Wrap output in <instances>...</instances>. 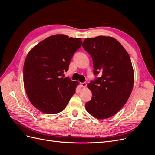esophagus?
Returning <instances> with one entry per match:
<instances>
[{
  "instance_id": "esophagus-1",
  "label": "esophagus",
  "mask_w": 155,
  "mask_h": 155,
  "mask_svg": "<svg viewBox=\"0 0 155 155\" xmlns=\"http://www.w3.org/2000/svg\"><path fill=\"white\" fill-rule=\"evenodd\" d=\"M81 86L82 87H85L87 86V83L86 82H83V83H81Z\"/></svg>"
}]
</instances>
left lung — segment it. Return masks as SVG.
Returning <instances> with one entry per match:
<instances>
[{"mask_svg": "<svg viewBox=\"0 0 155 155\" xmlns=\"http://www.w3.org/2000/svg\"><path fill=\"white\" fill-rule=\"evenodd\" d=\"M83 48L91 55L94 75L88 84L91 100L85 104L88 113L98 119L110 118L125 104L132 92L134 72L128 53L113 37L85 39Z\"/></svg>", "mask_w": 155, "mask_h": 155, "instance_id": "obj_1", "label": "left lung"}]
</instances>
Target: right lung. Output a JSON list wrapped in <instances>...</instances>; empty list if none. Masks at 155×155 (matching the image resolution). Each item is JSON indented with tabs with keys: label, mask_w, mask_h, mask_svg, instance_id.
I'll list each match as a JSON object with an SVG mask.
<instances>
[{
	"label": "right lung",
	"mask_w": 155,
	"mask_h": 155,
	"mask_svg": "<svg viewBox=\"0 0 155 155\" xmlns=\"http://www.w3.org/2000/svg\"><path fill=\"white\" fill-rule=\"evenodd\" d=\"M81 43V38L54 35L42 41L27 55L23 68L24 85L37 109L56 114L66 108L79 83L62 76Z\"/></svg>",
	"instance_id": "right-lung-1"
}]
</instances>
